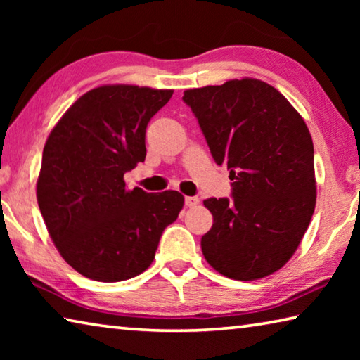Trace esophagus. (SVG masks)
<instances>
[{"instance_id":"esophagus-1","label":"esophagus","mask_w":360,"mask_h":360,"mask_svg":"<svg viewBox=\"0 0 360 360\" xmlns=\"http://www.w3.org/2000/svg\"><path fill=\"white\" fill-rule=\"evenodd\" d=\"M184 202H186V206H188V208H192V206H197L198 205L200 200H198V197H186Z\"/></svg>"}]
</instances>
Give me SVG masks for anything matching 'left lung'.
I'll return each mask as SVG.
<instances>
[{
	"label": "left lung",
	"mask_w": 360,
	"mask_h": 360,
	"mask_svg": "<svg viewBox=\"0 0 360 360\" xmlns=\"http://www.w3.org/2000/svg\"><path fill=\"white\" fill-rule=\"evenodd\" d=\"M217 165L230 169L231 198H208L212 227L202 251L221 275L254 281L294 255L316 206L314 148L297 109L270 84L231 79L186 90Z\"/></svg>",
	"instance_id": "obj_1"
}]
</instances>
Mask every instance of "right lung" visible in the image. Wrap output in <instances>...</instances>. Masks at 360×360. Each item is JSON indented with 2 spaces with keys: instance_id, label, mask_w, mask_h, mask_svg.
Masks as SVG:
<instances>
[{
  "instance_id": "add662e5",
  "label": "right lung",
  "mask_w": 360,
  "mask_h": 360,
  "mask_svg": "<svg viewBox=\"0 0 360 360\" xmlns=\"http://www.w3.org/2000/svg\"><path fill=\"white\" fill-rule=\"evenodd\" d=\"M173 90L101 85L72 103L42 150L36 197L49 235L77 273L117 283L148 270L184 197L125 187L146 158V129Z\"/></svg>"
}]
</instances>
